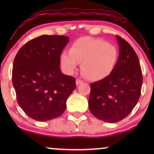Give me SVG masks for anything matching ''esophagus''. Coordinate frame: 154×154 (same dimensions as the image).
Returning <instances> with one entry per match:
<instances>
[{
	"label": "esophagus",
	"mask_w": 154,
	"mask_h": 154,
	"mask_svg": "<svg viewBox=\"0 0 154 154\" xmlns=\"http://www.w3.org/2000/svg\"><path fill=\"white\" fill-rule=\"evenodd\" d=\"M83 83V80H81V79H76V81H75V84H76V85H79V84H81Z\"/></svg>",
	"instance_id": "1"
}]
</instances>
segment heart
I'll use <instances>...</instances> for the list:
<instances>
[{
    "mask_svg": "<svg viewBox=\"0 0 154 154\" xmlns=\"http://www.w3.org/2000/svg\"><path fill=\"white\" fill-rule=\"evenodd\" d=\"M119 51L115 45L101 39L81 38L72 44L70 52L61 54L62 68L71 74L80 63L84 75L91 81L104 79L112 73L116 64Z\"/></svg>",
    "mask_w": 154,
    "mask_h": 154,
    "instance_id": "heart-1",
    "label": "heart"
}]
</instances>
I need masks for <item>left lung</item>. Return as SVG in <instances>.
<instances>
[{
  "mask_svg": "<svg viewBox=\"0 0 154 154\" xmlns=\"http://www.w3.org/2000/svg\"><path fill=\"white\" fill-rule=\"evenodd\" d=\"M119 57L112 73L90 84L88 105L97 119L107 123L120 121L131 113L141 94L142 73L132 46L116 35Z\"/></svg>",
  "mask_w": 154,
  "mask_h": 154,
  "instance_id": "1",
  "label": "left lung"
}]
</instances>
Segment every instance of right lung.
Wrapping results in <instances>:
<instances>
[{
	"label": "right lung",
	"mask_w": 154,
	"mask_h": 154,
	"mask_svg": "<svg viewBox=\"0 0 154 154\" xmlns=\"http://www.w3.org/2000/svg\"><path fill=\"white\" fill-rule=\"evenodd\" d=\"M69 37L43 35L22 46L12 68L17 100L31 119L47 121L60 116L75 90V79L60 70V54Z\"/></svg>",
	"instance_id": "add662e5"
}]
</instances>
